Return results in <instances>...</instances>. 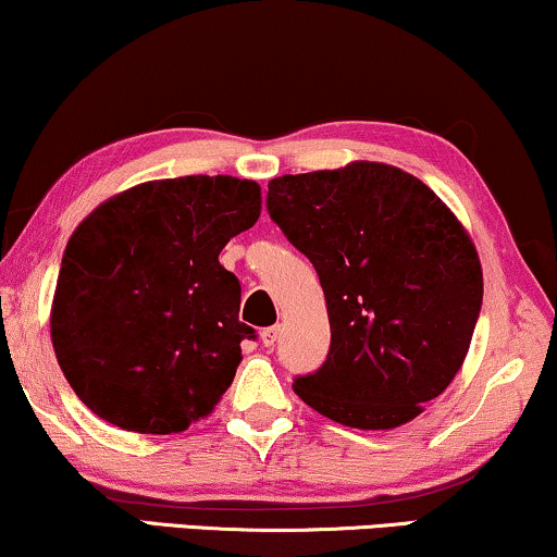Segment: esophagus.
Segmentation results:
<instances>
[{
    "label": "esophagus",
    "instance_id": "obj_1",
    "mask_svg": "<svg viewBox=\"0 0 557 557\" xmlns=\"http://www.w3.org/2000/svg\"><path fill=\"white\" fill-rule=\"evenodd\" d=\"M278 326H265V330H261V342H263V347H273L276 345V339H278Z\"/></svg>",
    "mask_w": 557,
    "mask_h": 557
}]
</instances>
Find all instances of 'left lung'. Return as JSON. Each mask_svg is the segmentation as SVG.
Returning <instances> with one entry per match:
<instances>
[{
    "instance_id": "8db88e82",
    "label": "left lung",
    "mask_w": 557,
    "mask_h": 557,
    "mask_svg": "<svg viewBox=\"0 0 557 557\" xmlns=\"http://www.w3.org/2000/svg\"><path fill=\"white\" fill-rule=\"evenodd\" d=\"M265 208L324 288L332 345L294 393L349 429L385 431L438 398L469 352L482 309V263L431 187L398 166L269 182Z\"/></svg>"
}]
</instances>
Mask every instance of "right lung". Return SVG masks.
I'll return each mask as SVG.
<instances>
[{
	"label": "right lung",
	"mask_w": 557,
	"mask_h": 557,
	"mask_svg": "<svg viewBox=\"0 0 557 557\" xmlns=\"http://www.w3.org/2000/svg\"><path fill=\"white\" fill-rule=\"evenodd\" d=\"M261 187L227 174L154 180L90 212L67 240L50 337L98 418L180 433L215 408L240 364V284L220 265L256 225Z\"/></svg>",
	"instance_id": "obj_1"
}]
</instances>
